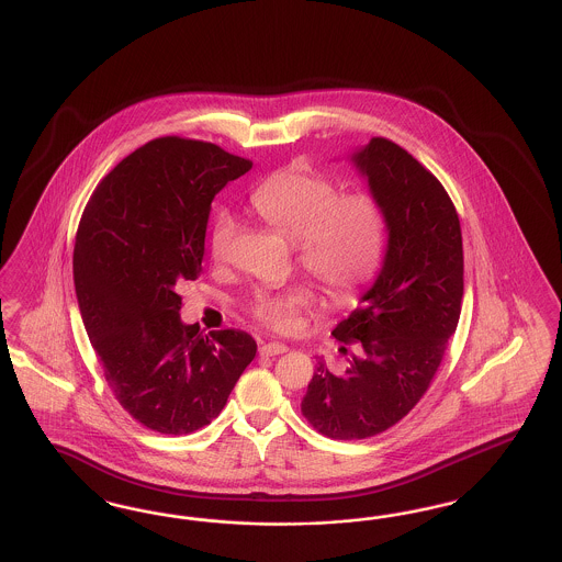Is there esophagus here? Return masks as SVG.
<instances>
[{
    "label": "esophagus",
    "instance_id": "34e87169",
    "mask_svg": "<svg viewBox=\"0 0 562 562\" xmlns=\"http://www.w3.org/2000/svg\"><path fill=\"white\" fill-rule=\"evenodd\" d=\"M286 350H289V347L282 345V342H268V345H263V347L259 349V355L273 357V355H282V352H286Z\"/></svg>",
    "mask_w": 562,
    "mask_h": 562
}]
</instances>
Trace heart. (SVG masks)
I'll return each mask as SVG.
<instances>
[{"instance_id": "1", "label": "heart", "mask_w": 562, "mask_h": 562, "mask_svg": "<svg viewBox=\"0 0 562 562\" xmlns=\"http://www.w3.org/2000/svg\"><path fill=\"white\" fill-rule=\"evenodd\" d=\"M252 210L294 243L296 261L334 303H350L380 268L386 249V215L369 193L338 194L329 176L305 164L278 170L251 193ZM234 233V217L222 212L213 222L210 251L220 259ZM311 303L307 286L257 292L252 315L273 329H289L296 311Z\"/></svg>"}]
</instances>
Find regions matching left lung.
Listing matches in <instances>:
<instances>
[{"mask_svg": "<svg viewBox=\"0 0 562 562\" xmlns=\"http://www.w3.org/2000/svg\"><path fill=\"white\" fill-rule=\"evenodd\" d=\"M349 161L384 207L387 243L359 310L331 329L352 345L349 368L334 375L319 361L301 403L334 440L382 434L419 403L463 299L461 224L438 178L387 138H371Z\"/></svg>", "mask_w": 562, "mask_h": 562, "instance_id": "obj_1", "label": "left lung"}]
</instances>
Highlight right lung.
Listing matches in <instances>:
<instances>
[{
    "label": "right lung",
    "instance_id": "add662e5",
    "mask_svg": "<svg viewBox=\"0 0 562 562\" xmlns=\"http://www.w3.org/2000/svg\"><path fill=\"white\" fill-rule=\"evenodd\" d=\"M251 166L212 143L155 138L82 213L72 261L82 324L117 403L159 434L207 426L255 359L247 331L187 326L178 294L201 271L215 194Z\"/></svg>",
    "mask_w": 562,
    "mask_h": 562
}]
</instances>
